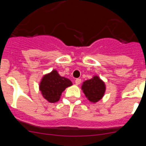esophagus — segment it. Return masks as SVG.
<instances>
[{"mask_svg":"<svg viewBox=\"0 0 146 146\" xmlns=\"http://www.w3.org/2000/svg\"><path fill=\"white\" fill-rule=\"evenodd\" d=\"M80 83H81V79H80V78H77V79L75 80V84L77 85V86L80 85Z\"/></svg>","mask_w":146,"mask_h":146,"instance_id":"1","label":"esophagus"}]
</instances>
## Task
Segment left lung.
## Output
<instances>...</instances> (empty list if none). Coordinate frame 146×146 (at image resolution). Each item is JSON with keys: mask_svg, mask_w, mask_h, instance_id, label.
<instances>
[{"mask_svg": "<svg viewBox=\"0 0 146 146\" xmlns=\"http://www.w3.org/2000/svg\"><path fill=\"white\" fill-rule=\"evenodd\" d=\"M81 88L86 98L92 103L97 102L102 99L106 91L105 83L97 75L82 82Z\"/></svg>", "mask_w": 146, "mask_h": 146, "instance_id": "8db88e82", "label": "left lung"}]
</instances>
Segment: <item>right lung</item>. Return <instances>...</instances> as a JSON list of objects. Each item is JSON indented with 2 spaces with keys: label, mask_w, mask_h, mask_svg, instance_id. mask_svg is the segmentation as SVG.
<instances>
[{
  "label": "right lung",
  "mask_w": 146,
  "mask_h": 146,
  "mask_svg": "<svg viewBox=\"0 0 146 146\" xmlns=\"http://www.w3.org/2000/svg\"><path fill=\"white\" fill-rule=\"evenodd\" d=\"M71 86L72 82L70 80L61 77L57 70L53 69L43 76L39 83V90L47 101L55 103L60 99L63 91Z\"/></svg>",
  "instance_id": "obj_1"
}]
</instances>
